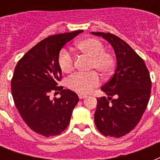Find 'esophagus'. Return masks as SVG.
<instances>
[{"mask_svg":"<svg viewBox=\"0 0 160 160\" xmlns=\"http://www.w3.org/2000/svg\"><path fill=\"white\" fill-rule=\"evenodd\" d=\"M78 96H79L80 99H85V98H86V95H84V94H78Z\"/></svg>","mask_w":160,"mask_h":160,"instance_id":"34e87169","label":"esophagus"}]
</instances>
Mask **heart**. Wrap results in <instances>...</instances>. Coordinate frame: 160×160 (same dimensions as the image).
I'll return each mask as SVG.
<instances>
[{"label":"heart","mask_w":160,"mask_h":160,"mask_svg":"<svg viewBox=\"0 0 160 160\" xmlns=\"http://www.w3.org/2000/svg\"><path fill=\"white\" fill-rule=\"evenodd\" d=\"M76 47L84 55L90 58V70H97L103 76L112 73L115 65L114 55L105 51L101 41L95 38L84 39L76 44ZM58 65L63 72L70 73L74 69L75 60L65 49L58 54ZM100 77L96 72L88 74H75L67 80L68 87L80 94H88L100 85Z\"/></svg>","instance_id":"b5f03b06"}]
</instances>
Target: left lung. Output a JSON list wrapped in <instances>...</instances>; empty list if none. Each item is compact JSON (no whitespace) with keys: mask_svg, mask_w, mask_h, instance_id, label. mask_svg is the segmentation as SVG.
Returning a JSON list of instances; mask_svg holds the SVG:
<instances>
[{"mask_svg":"<svg viewBox=\"0 0 160 160\" xmlns=\"http://www.w3.org/2000/svg\"><path fill=\"white\" fill-rule=\"evenodd\" d=\"M91 34L102 36L111 45L117 60L114 75L101 87L108 98L97 99L95 125L105 136L119 138L136 127L146 109L150 75L144 60L122 39L111 33Z\"/></svg>","mask_w":160,"mask_h":160,"instance_id":"1","label":"left lung"}]
</instances>
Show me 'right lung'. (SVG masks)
<instances>
[{"label": "right lung", "instance_id": "right-lung-1", "mask_svg": "<svg viewBox=\"0 0 160 160\" xmlns=\"http://www.w3.org/2000/svg\"><path fill=\"white\" fill-rule=\"evenodd\" d=\"M83 31L58 34L44 39L19 60L11 79V94L21 118L34 132L55 136L64 131L79 97L74 91L58 86L61 70L58 54L65 44ZM60 92V98H49Z\"/></svg>", "mask_w": 160, "mask_h": 160}]
</instances>
